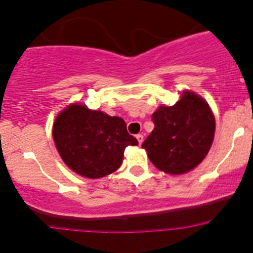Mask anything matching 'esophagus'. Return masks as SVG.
I'll list each match as a JSON object with an SVG mask.
<instances>
[{"label": "esophagus", "instance_id": "1", "mask_svg": "<svg viewBox=\"0 0 253 253\" xmlns=\"http://www.w3.org/2000/svg\"><path fill=\"white\" fill-rule=\"evenodd\" d=\"M135 138H137L138 143H139V144H142V143H143V135H142V134H137V135H135Z\"/></svg>", "mask_w": 253, "mask_h": 253}]
</instances>
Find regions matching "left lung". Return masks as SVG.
<instances>
[{
	"label": "left lung",
	"instance_id": "obj_1",
	"mask_svg": "<svg viewBox=\"0 0 253 253\" xmlns=\"http://www.w3.org/2000/svg\"><path fill=\"white\" fill-rule=\"evenodd\" d=\"M154 129L142 147L154 166L169 175L195 169L209 152L215 120L203 97L184 91L172 106H160L152 115Z\"/></svg>",
	"mask_w": 253,
	"mask_h": 253
}]
</instances>
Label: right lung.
<instances>
[{
  "label": "right lung",
  "instance_id": "obj_1",
  "mask_svg": "<svg viewBox=\"0 0 253 253\" xmlns=\"http://www.w3.org/2000/svg\"><path fill=\"white\" fill-rule=\"evenodd\" d=\"M53 139L67 166L87 178L113 173L122 165L124 149L138 144L122 118L78 104L69 105L57 116Z\"/></svg>",
  "mask_w": 253,
  "mask_h": 253
}]
</instances>
